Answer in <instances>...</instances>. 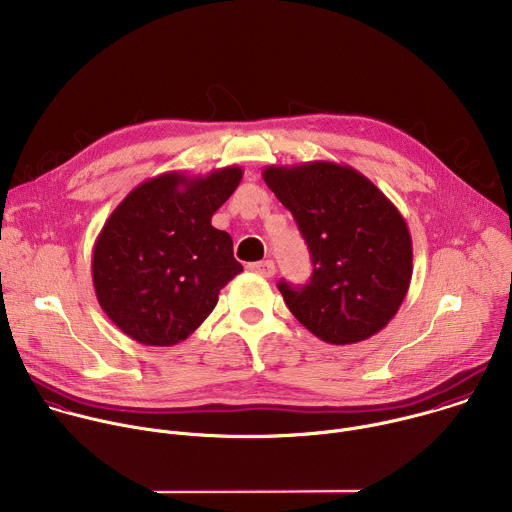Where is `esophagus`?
<instances>
[{"label":"esophagus","mask_w":512,"mask_h":512,"mask_svg":"<svg viewBox=\"0 0 512 512\" xmlns=\"http://www.w3.org/2000/svg\"><path fill=\"white\" fill-rule=\"evenodd\" d=\"M249 271H253V273H257L261 277H273L275 275V263L271 259L249 263Z\"/></svg>","instance_id":"1"}]
</instances>
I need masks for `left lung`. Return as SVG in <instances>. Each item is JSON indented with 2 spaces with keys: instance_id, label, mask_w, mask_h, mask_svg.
I'll list each match as a JSON object with an SVG mask.
<instances>
[{
  "instance_id": "8db88e82",
  "label": "left lung",
  "mask_w": 512,
  "mask_h": 512,
  "mask_svg": "<svg viewBox=\"0 0 512 512\" xmlns=\"http://www.w3.org/2000/svg\"><path fill=\"white\" fill-rule=\"evenodd\" d=\"M263 180L312 253L306 285H277L289 312L328 344L381 332L413 273L411 235L397 206L367 176L334 162L267 166Z\"/></svg>"
}]
</instances>
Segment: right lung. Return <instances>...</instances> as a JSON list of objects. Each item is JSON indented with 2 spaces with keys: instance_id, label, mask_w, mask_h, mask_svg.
<instances>
[{
  "instance_id": "obj_1",
  "label": "right lung",
  "mask_w": 512,
  "mask_h": 512,
  "mask_svg": "<svg viewBox=\"0 0 512 512\" xmlns=\"http://www.w3.org/2000/svg\"><path fill=\"white\" fill-rule=\"evenodd\" d=\"M239 166L206 176L166 172L135 186L111 212L93 247L99 306L145 346L186 340L243 271L229 233L212 214L237 190Z\"/></svg>"
}]
</instances>
